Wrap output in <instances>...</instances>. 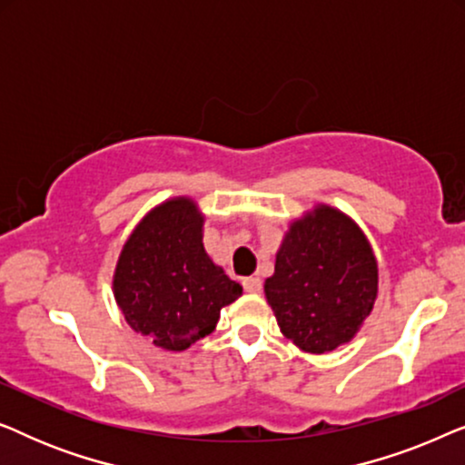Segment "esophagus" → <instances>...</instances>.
Masks as SVG:
<instances>
[{
    "mask_svg": "<svg viewBox=\"0 0 465 465\" xmlns=\"http://www.w3.org/2000/svg\"><path fill=\"white\" fill-rule=\"evenodd\" d=\"M243 288L245 292H250V294H258V292L262 290V282H260V277H245Z\"/></svg>",
    "mask_w": 465,
    "mask_h": 465,
    "instance_id": "esophagus-1",
    "label": "esophagus"
}]
</instances>
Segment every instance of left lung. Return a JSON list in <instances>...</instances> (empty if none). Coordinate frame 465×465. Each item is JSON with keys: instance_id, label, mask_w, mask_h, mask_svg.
Returning a JSON list of instances; mask_svg holds the SVG:
<instances>
[{"instance_id": "1", "label": "left lung", "mask_w": 465, "mask_h": 465, "mask_svg": "<svg viewBox=\"0 0 465 465\" xmlns=\"http://www.w3.org/2000/svg\"><path fill=\"white\" fill-rule=\"evenodd\" d=\"M282 332L309 353L351 341L377 298V262L358 226L341 212L317 207L298 220L264 282Z\"/></svg>"}]
</instances>
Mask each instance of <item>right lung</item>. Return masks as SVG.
Returning <instances> with one entry per match:
<instances>
[{
  "mask_svg": "<svg viewBox=\"0 0 465 465\" xmlns=\"http://www.w3.org/2000/svg\"><path fill=\"white\" fill-rule=\"evenodd\" d=\"M201 231L193 201L163 203L133 231L114 275V296L129 326L169 351L212 334L220 309L243 294L209 260Z\"/></svg>",
  "mask_w": 465,
  "mask_h": 465,
  "instance_id": "right-lung-1",
  "label": "right lung"
}]
</instances>
